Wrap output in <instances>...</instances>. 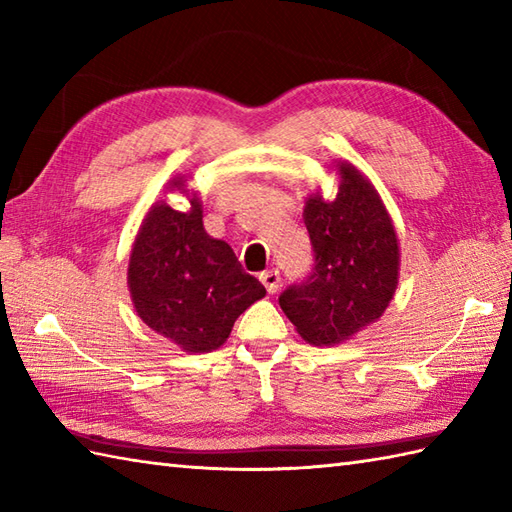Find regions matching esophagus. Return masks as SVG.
Masks as SVG:
<instances>
[{"label":"esophagus","mask_w":512,"mask_h":512,"mask_svg":"<svg viewBox=\"0 0 512 512\" xmlns=\"http://www.w3.org/2000/svg\"><path fill=\"white\" fill-rule=\"evenodd\" d=\"M259 281H262L264 288L270 292V295H273V292H277V290H279L281 277H279L277 270H266V273L259 275Z\"/></svg>","instance_id":"obj_1"}]
</instances>
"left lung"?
<instances>
[{
	"mask_svg": "<svg viewBox=\"0 0 512 512\" xmlns=\"http://www.w3.org/2000/svg\"><path fill=\"white\" fill-rule=\"evenodd\" d=\"M339 193L317 191L303 209L312 273L279 295L303 341L339 345L378 321L398 286V237L383 200L361 171L339 162Z\"/></svg>",
	"mask_w": 512,
	"mask_h": 512,
	"instance_id": "left-lung-1",
	"label": "left lung"
}]
</instances>
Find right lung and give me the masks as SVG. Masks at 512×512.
<instances>
[{
    "label": "right lung",
    "instance_id": "1",
    "mask_svg": "<svg viewBox=\"0 0 512 512\" xmlns=\"http://www.w3.org/2000/svg\"><path fill=\"white\" fill-rule=\"evenodd\" d=\"M169 189L184 191V178ZM189 204V211L162 200L151 206L129 255L127 286L151 330L184 352H211L266 288L244 273L231 246L204 231L198 195Z\"/></svg>",
    "mask_w": 512,
    "mask_h": 512
}]
</instances>
